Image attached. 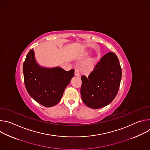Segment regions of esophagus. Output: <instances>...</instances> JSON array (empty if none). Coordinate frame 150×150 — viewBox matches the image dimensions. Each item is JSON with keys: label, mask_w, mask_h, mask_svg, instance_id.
Listing matches in <instances>:
<instances>
[{"label": "esophagus", "mask_w": 150, "mask_h": 150, "mask_svg": "<svg viewBox=\"0 0 150 150\" xmlns=\"http://www.w3.org/2000/svg\"><path fill=\"white\" fill-rule=\"evenodd\" d=\"M75 75L76 76H80V74H79V71L78 69H75Z\"/></svg>", "instance_id": "34e87169"}]
</instances>
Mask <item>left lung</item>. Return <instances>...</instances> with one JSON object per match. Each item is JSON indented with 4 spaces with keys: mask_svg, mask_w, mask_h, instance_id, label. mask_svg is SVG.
<instances>
[{
    "mask_svg": "<svg viewBox=\"0 0 150 150\" xmlns=\"http://www.w3.org/2000/svg\"><path fill=\"white\" fill-rule=\"evenodd\" d=\"M122 78V69L117 56L104 55L88 77L81 76V94L85 104L100 109L110 104L116 96Z\"/></svg>",
    "mask_w": 150,
    "mask_h": 150,
    "instance_id": "1",
    "label": "left lung"
}]
</instances>
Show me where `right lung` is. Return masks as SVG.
Segmentation results:
<instances>
[{
    "label": "right lung",
    "mask_w": 150,
    "mask_h": 150,
    "mask_svg": "<svg viewBox=\"0 0 150 150\" xmlns=\"http://www.w3.org/2000/svg\"><path fill=\"white\" fill-rule=\"evenodd\" d=\"M74 69L66 71L61 68L40 67L35 61L33 49L23 63L24 83L29 95L46 108L57 104L64 90L74 76Z\"/></svg>",
    "instance_id": "obj_1"
}]
</instances>
